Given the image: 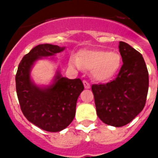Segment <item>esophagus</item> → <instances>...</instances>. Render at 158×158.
<instances>
[{
    "mask_svg": "<svg viewBox=\"0 0 158 158\" xmlns=\"http://www.w3.org/2000/svg\"><path fill=\"white\" fill-rule=\"evenodd\" d=\"M83 84H84V86L85 89H90L91 88V85H90V84L88 83L86 81H83Z\"/></svg>",
    "mask_w": 158,
    "mask_h": 158,
    "instance_id": "34e87169",
    "label": "esophagus"
}]
</instances>
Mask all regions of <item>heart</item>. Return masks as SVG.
Here are the masks:
<instances>
[{
	"mask_svg": "<svg viewBox=\"0 0 158 158\" xmlns=\"http://www.w3.org/2000/svg\"><path fill=\"white\" fill-rule=\"evenodd\" d=\"M122 57L115 51L101 50H82L77 57L69 58L70 66L79 70H92V76L96 81L107 82L118 74L122 67Z\"/></svg>",
	"mask_w": 158,
	"mask_h": 158,
	"instance_id": "heart-1",
	"label": "heart"
}]
</instances>
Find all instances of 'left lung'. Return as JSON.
<instances>
[{
	"label": "left lung",
	"mask_w": 158,
	"mask_h": 158,
	"mask_svg": "<svg viewBox=\"0 0 158 158\" xmlns=\"http://www.w3.org/2000/svg\"><path fill=\"white\" fill-rule=\"evenodd\" d=\"M122 67L112 81L93 85L96 114L102 122L119 127L131 123L146 104L149 73L142 54L129 44L119 42Z\"/></svg>",
	"instance_id": "8db88e82"
}]
</instances>
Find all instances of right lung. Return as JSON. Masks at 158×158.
Segmentation results:
<instances>
[{
  "instance_id": "1",
  "label": "right lung",
  "mask_w": 158,
  "mask_h": 158,
  "mask_svg": "<svg viewBox=\"0 0 158 158\" xmlns=\"http://www.w3.org/2000/svg\"><path fill=\"white\" fill-rule=\"evenodd\" d=\"M65 49L52 44H40L24 55L16 75V87L20 108L27 120L49 132H58L72 123L78 96L84 90L81 80L62 77L57 69L48 85H38L31 73L37 61L54 57ZM51 60L56 61L54 58Z\"/></svg>"
}]
</instances>
